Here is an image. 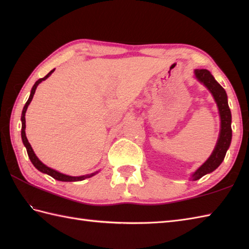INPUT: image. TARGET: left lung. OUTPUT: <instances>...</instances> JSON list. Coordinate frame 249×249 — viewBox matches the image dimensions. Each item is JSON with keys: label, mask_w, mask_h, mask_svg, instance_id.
Returning <instances> with one entry per match:
<instances>
[{"label": "left lung", "mask_w": 249, "mask_h": 249, "mask_svg": "<svg viewBox=\"0 0 249 249\" xmlns=\"http://www.w3.org/2000/svg\"><path fill=\"white\" fill-rule=\"evenodd\" d=\"M195 76L201 83H203L208 88L209 91L212 93L216 104H217L220 115V133L212 155L192 176L194 181L201 178L205 174L213 172L223 162L232 139L231 111L228 105V97H227V93L224 88L215 80L212 73L208 70H195Z\"/></svg>", "instance_id": "obj_1"}]
</instances>
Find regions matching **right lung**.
<instances>
[{
  "label": "right lung",
  "mask_w": 249,
  "mask_h": 249,
  "mask_svg": "<svg viewBox=\"0 0 249 249\" xmlns=\"http://www.w3.org/2000/svg\"><path fill=\"white\" fill-rule=\"evenodd\" d=\"M53 71H54V70H52V71L48 73V75H46L44 78L38 79V80H37V81L35 82L33 88H32V89H31L30 97H29V99H28V102L25 103L24 107H23V110H22V114H21V122H22V128H21V138H22L23 144H24V146L26 147V152H28L29 158L31 160L32 163H33V165H34V167L37 169V170H39L40 172H43V173L48 174V176H50V177H52L53 178L57 179V181H62V182H77V181H82V179H86V178H91V177L95 176V174H96V172H95V173H91V174H87V176H81V177H71V176H66V174L60 173L59 171H55V170H53V169H51V168H49V167H47V166L45 165V163L41 162V161L38 160V157H37V156L35 155V153H34L33 149H32V146H31V144L29 143V141H28V138H26V136H25V112H26V109H28V106H29L30 103L32 102V98H33V96H34L37 86H38V84H39L41 81L46 80V79L48 78Z\"/></svg>",
  "instance_id": "obj_1"
}]
</instances>
